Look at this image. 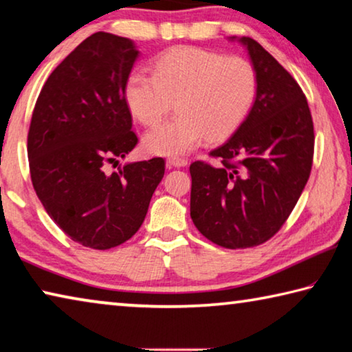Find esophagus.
I'll use <instances>...</instances> for the list:
<instances>
[{
    "mask_svg": "<svg viewBox=\"0 0 352 352\" xmlns=\"http://www.w3.org/2000/svg\"><path fill=\"white\" fill-rule=\"evenodd\" d=\"M166 164H168V166H186L188 164V160L184 157H170L166 160Z\"/></svg>",
    "mask_w": 352,
    "mask_h": 352,
    "instance_id": "esophagus-1",
    "label": "esophagus"
}]
</instances>
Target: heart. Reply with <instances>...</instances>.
I'll list each match as a JSON object with an SVG mask.
<instances>
[{"label":"heart","mask_w":352,"mask_h":352,"mask_svg":"<svg viewBox=\"0 0 352 352\" xmlns=\"http://www.w3.org/2000/svg\"><path fill=\"white\" fill-rule=\"evenodd\" d=\"M258 90L252 63L195 46H179L153 62V74L132 70L124 79L123 98L132 117L157 123L175 100L177 113L143 138L149 153L181 155L234 134L250 115Z\"/></svg>","instance_id":"heart-1"}]
</instances>
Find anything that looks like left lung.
<instances>
[{
    "mask_svg": "<svg viewBox=\"0 0 352 352\" xmlns=\"http://www.w3.org/2000/svg\"><path fill=\"white\" fill-rule=\"evenodd\" d=\"M239 42L258 76L256 102L234 135L210 151L221 165H190V217L206 239L229 250L262 245L282 228L307 184L315 143L296 80L254 38Z\"/></svg>",
    "mask_w": 352,
    "mask_h": 352,
    "instance_id": "1",
    "label": "left lung"
}]
</instances>
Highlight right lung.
Here are the masks:
<instances>
[{
	"instance_id": "add662e5",
	"label": "right lung",
	"mask_w": 352,
	"mask_h": 352,
	"mask_svg": "<svg viewBox=\"0 0 352 352\" xmlns=\"http://www.w3.org/2000/svg\"><path fill=\"white\" fill-rule=\"evenodd\" d=\"M138 51L132 40L95 32L46 79L28 132L34 190L73 241L111 250L134 235L162 181L154 157L107 173L137 145L123 98Z\"/></svg>"
}]
</instances>
